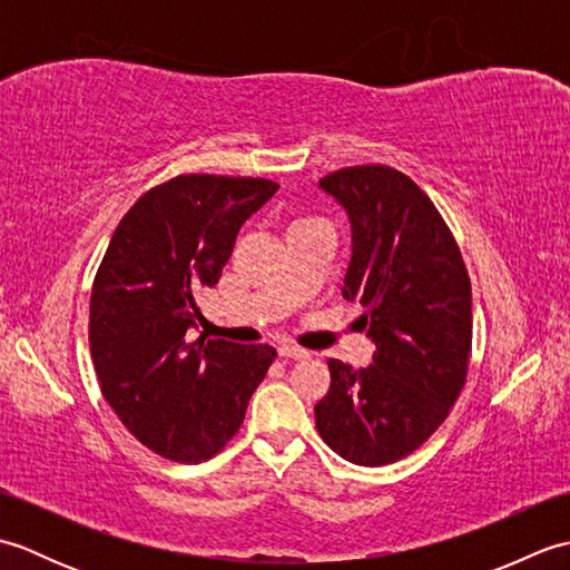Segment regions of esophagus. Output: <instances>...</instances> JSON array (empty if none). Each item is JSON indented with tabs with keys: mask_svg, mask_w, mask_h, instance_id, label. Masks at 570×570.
<instances>
[{
	"mask_svg": "<svg viewBox=\"0 0 570 570\" xmlns=\"http://www.w3.org/2000/svg\"><path fill=\"white\" fill-rule=\"evenodd\" d=\"M278 355L292 357V360H306L311 353H308V350H304V347L294 345V343H282V345H278Z\"/></svg>",
	"mask_w": 570,
	"mask_h": 570,
	"instance_id": "esophagus-1",
	"label": "esophagus"
}]
</instances>
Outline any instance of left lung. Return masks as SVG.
I'll return each instance as SVG.
<instances>
[{
    "instance_id": "8db88e82",
    "label": "left lung",
    "mask_w": 570,
    "mask_h": 570,
    "mask_svg": "<svg viewBox=\"0 0 570 570\" xmlns=\"http://www.w3.org/2000/svg\"><path fill=\"white\" fill-rule=\"evenodd\" d=\"M318 186L350 217L343 296L365 308L360 321L377 350L360 370L328 360L331 390L316 404V429L350 463L390 465L431 439L463 390L470 276L441 213L396 168L350 166Z\"/></svg>"
}]
</instances>
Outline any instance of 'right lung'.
<instances>
[{"label": "right lung", "instance_id": "1", "mask_svg": "<svg viewBox=\"0 0 570 570\" xmlns=\"http://www.w3.org/2000/svg\"><path fill=\"white\" fill-rule=\"evenodd\" d=\"M278 190L249 176L184 174L144 193L107 245L90 294L102 396L135 439L176 463L217 455L245 421L272 345L186 341L242 223Z\"/></svg>", "mask_w": 570, "mask_h": 570}]
</instances>
